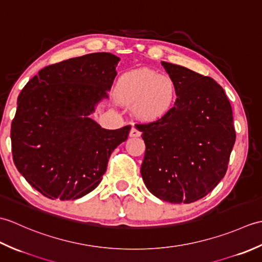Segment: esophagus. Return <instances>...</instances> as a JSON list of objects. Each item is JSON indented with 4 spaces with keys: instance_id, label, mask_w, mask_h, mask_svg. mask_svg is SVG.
Returning <instances> with one entry per match:
<instances>
[{
    "instance_id": "1",
    "label": "esophagus",
    "mask_w": 262,
    "mask_h": 262,
    "mask_svg": "<svg viewBox=\"0 0 262 262\" xmlns=\"http://www.w3.org/2000/svg\"><path fill=\"white\" fill-rule=\"evenodd\" d=\"M129 136H130V137H138V136H141V132L138 130L136 127H132L130 133H129Z\"/></svg>"
}]
</instances>
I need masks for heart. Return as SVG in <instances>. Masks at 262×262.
<instances>
[{
    "label": "heart",
    "instance_id": "obj_1",
    "mask_svg": "<svg viewBox=\"0 0 262 262\" xmlns=\"http://www.w3.org/2000/svg\"><path fill=\"white\" fill-rule=\"evenodd\" d=\"M115 96L121 103H133V111L138 118L158 120L174 108L178 86L169 75L140 69L120 76L116 84Z\"/></svg>",
    "mask_w": 262,
    "mask_h": 262
}]
</instances>
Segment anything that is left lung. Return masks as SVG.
<instances>
[{
  "label": "left lung",
  "mask_w": 262,
  "mask_h": 262,
  "mask_svg": "<svg viewBox=\"0 0 262 262\" xmlns=\"http://www.w3.org/2000/svg\"><path fill=\"white\" fill-rule=\"evenodd\" d=\"M178 86L169 115L136 125L146 151L141 168L149 192L164 202L190 204L223 179L235 130L231 103L211 77L162 62Z\"/></svg>",
  "instance_id": "8db88e82"
}]
</instances>
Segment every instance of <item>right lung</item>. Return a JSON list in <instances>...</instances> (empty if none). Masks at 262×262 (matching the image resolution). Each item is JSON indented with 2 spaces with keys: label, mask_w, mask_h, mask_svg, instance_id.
I'll return each mask as SVG.
<instances>
[{
  "label": "right lung",
  "mask_w": 262,
  "mask_h": 262,
  "mask_svg": "<svg viewBox=\"0 0 262 262\" xmlns=\"http://www.w3.org/2000/svg\"><path fill=\"white\" fill-rule=\"evenodd\" d=\"M119 57L93 53L46 66L22 89L11 125L16 169L43 196L74 200L96 189L130 126L90 118L108 98Z\"/></svg>",
  "instance_id": "obj_1"
}]
</instances>
